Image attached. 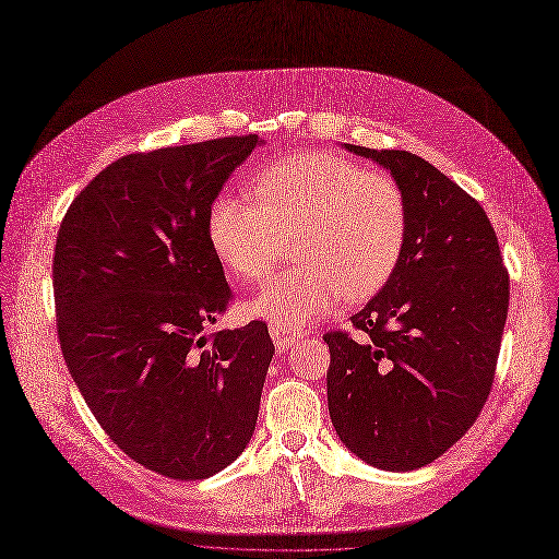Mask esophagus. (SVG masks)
Returning a JSON list of instances; mask_svg holds the SVG:
<instances>
[{"instance_id": "1", "label": "esophagus", "mask_w": 559, "mask_h": 559, "mask_svg": "<svg viewBox=\"0 0 559 559\" xmlns=\"http://www.w3.org/2000/svg\"><path fill=\"white\" fill-rule=\"evenodd\" d=\"M270 334H272V341H274V345H276L278 352L289 349V347L294 345V341H296V334H294V332H289V330H285V328H278V325H272V328H270Z\"/></svg>"}]
</instances>
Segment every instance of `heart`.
Segmentation results:
<instances>
[{"mask_svg": "<svg viewBox=\"0 0 559 559\" xmlns=\"http://www.w3.org/2000/svg\"><path fill=\"white\" fill-rule=\"evenodd\" d=\"M257 205L221 193L207 210V240L240 281H261L294 234V259L253 300V317L298 328L334 308L364 300L394 274L408 236V200L388 171L364 169L336 154H294L251 180Z\"/></svg>", "mask_w": 559, "mask_h": 559, "instance_id": "b5f03b06", "label": "heart"}]
</instances>
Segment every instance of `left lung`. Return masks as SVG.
I'll use <instances>...</instances> for the list:
<instances>
[{"instance_id":"obj_1","label":"left lung","mask_w":559,"mask_h":559,"mask_svg":"<svg viewBox=\"0 0 559 559\" xmlns=\"http://www.w3.org/2000/svg\"><path fill=\"white\" fill-rule=\"evenodd\" d=\"M399 180L408 236L394 274L330 345L328 408L370 466L417 471L460 441L490 394L511 281L479 202L428 160L345 144Z\"/></svg>"}]
</instances>
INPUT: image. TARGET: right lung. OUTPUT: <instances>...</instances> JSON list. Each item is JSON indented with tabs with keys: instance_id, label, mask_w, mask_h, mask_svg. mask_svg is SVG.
Instances as JSON below:
<instances>
[{
	"instance_id": "right-lung-1",
	"label": "right lung",
	"mask_w": 559,
	"mask_h": 559,
	"mask_svg": "<svg viewBox=\"0 0 559 559\" xmlns=\"http://www.w3.org/2000/svg\"><path fill=\"white\" fill-rule=\"evenodd\" d=\"M257 133L129 154L62 218L53 294L67 368L135 464L195 481L245 450L274 343L263 321L205 334L234 292L207 210Z\"/></svg>"
}]
</instances>
